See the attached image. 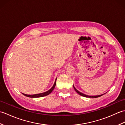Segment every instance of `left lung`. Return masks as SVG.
I'll return each mask as SVG.
<instances>
[{"mask_svg": "<svg viewBox=\"0 0 125 125\" xmlns=\"http://www.w3.org/2000/svg\"><path fill=\"white\" fill-rule=\"evenodd\" d=\"M73 88H74V89H75V91H76L77 92L79 95H82V96H83V97H88V98H98V97H100V96H102V95H103V94H101V95H86V94H82V93H81V92L78 91V90L75 88V86H73Z\"/></svg>", "mask_w": 125, "mask_h": 125, "instance_id": "1", "label": "left lung"}]
</instances>
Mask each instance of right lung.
<instances>
[{
    "label": "right lung",
    "instance_id": "obj_1",
    "mask_svg": "<svg viewBox=\"0 0 125 125\" xmlns=\"http://www.w3.org/2000/svg\"><path fill=\"white\" fill-rule=\"evenodd\" d=\"M56 79H56L55 83L54 84V85L48 91H47V92H45L44 93H42V94H31V95H29V94H22L23 95H25V96H27L28 97H31V98H38V97H44V96H46V95L49 94L50 93H51L52 90L54 89L55 85H56Z\"/></svg>",
    "mask_w": 125,
    "mask_h": 125
}]
</instances>
